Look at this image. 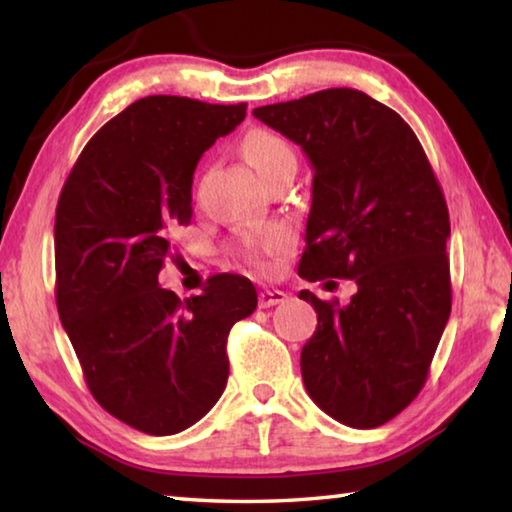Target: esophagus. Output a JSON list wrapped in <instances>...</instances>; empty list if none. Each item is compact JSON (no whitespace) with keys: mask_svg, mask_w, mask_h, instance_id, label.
Instances as JSON below:
<instances>
[{"mask_svg":"<svg viewBox=\"0 0 512 512\" xmlns=\"http://www.w3.org/2000/svg\"><path fill=\"white\" fill-rule=\"evenodd\" d=\"M284 300H287V293L280 291V289H264V291H259V307H262V309L280 305V302H284Z\"/></svg>","mask_w":512,"mask_h":512,"instance_id":"esophagus-1","label":"esophagus"}]
</instances>
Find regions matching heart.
Returning a JSON list of instances; mask_svg holds the SVG:
<instances>
[{
    "instance_id": "heart-1",
    "label": "heart",
    "mask_w": 512,
    "mask_h": 512,
    "mask_svg": "<svg viewBox=\"0 0 512 512\" xmlns=\"http://www.w3.org/2000/svg\"><path fill=\"white\" fill-rule=\"evenodd\" d=\"M244 155L246 160L253 164L259 176L271 171L284 160H296L291 144L273 131L266 128H255L250 131L244 140ZM284 235L280 230H268L259 237H246L241 241V257L255 268H266L268 257H271L277 248L282 246Z\"/></svg>"
}]
</instances>
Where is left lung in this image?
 <instances>
[{"mask_svg": "<svg viewBox=\"0 0 512 512\" xmlns=\"http://www.w3.org/2000/svg\"><path fill=\"white\" fill-rule=\"evenodd\" d=\"M253 115L314 169L300 277L357 282L348 305L300 291L318 314L302 381L334 420L375 429L422 391L452 311L443 189L411 126L359 90L329 88Z\"/></svg>", "mask_w": 512, "mask_h": 512, "instance_id": "1", "label": "left lung"}]
</instances>
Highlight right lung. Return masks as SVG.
Listing matches in <instances>:
<instances>
[{
    "label": "right lung",
    "mask_w": 512,
    "mask_h": 512,
    "mask_svg": "<svg viewBox=\"0 0 512 512\" xmlns=\"http://www.w3.org/2000/svg\"><path fill=\"white\" fill-rule=\"evenodd\" d=\"M244 117L246 103L144 97L85 144L58 198L60 323L94 400L149 436L212 409L228 381L230 329L257 307L241 275H214L187 300L158 284L169 230L192 221L198 160Z\"/></svg>",
    "instance_id": "obj_1"
}]
</instances>
